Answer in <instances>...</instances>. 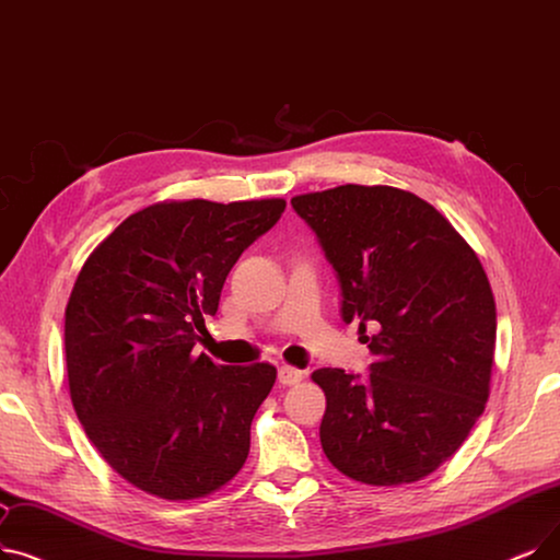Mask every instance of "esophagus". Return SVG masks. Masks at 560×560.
<instances>
[{
  "label": "esophagus",
  "mask_w": 560,
  "mask_h": 560,
  "mask_svg": "<svg viewBox=\"0 0 560 560\" xmlns=\"http://www.w3.org/2000/svg\"><path fill=\"white\" fill-rule=\"evenodd\" d=\"M304 377H306L304 371H300V369H295V366H281V369H279V382H281L283 386H295V384H300Z\"/></svg>",
  "instance_id": "esophagus-1"
}]
</instances>
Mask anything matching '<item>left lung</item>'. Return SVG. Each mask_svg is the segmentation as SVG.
I'll use <instances>...</instances> for the list:
<instances>
[{
  "instance_id": "obj_1",
  "label": "left lung",
  "mask_w": 560,
  "mask_h": 560,
  "mask_svg": "<svg viewBox=\"0 0 560 560\" xmlns=\"http://www.w3.org/2000/svg\"><path fill=\"white\" fill-rule=\"evenodd\" d=\"M290 203L334 265L340 315L359 318L375 354L366 380L313 371L327 398L323 451L352 480L417 482L462 446L490 398L497 304L488 275L446 217L411 191L338 185Z\"/></svg>"
}]
</instances>
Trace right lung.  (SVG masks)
I'll use <instances>...</instances> for the list:
<instances>
[{"label": "right lung", "instance_id": "add662e5", "mask_svg": "<svg viewBox=\"0 0 560 560\" xmlns=\"http://www.w3.org/2000/svg\"><path fill=\"white\" fill-rule=\"evenodd\" d=\"M283 199L160 201L84 260L66 306L70 400L107 465L145 494L220 492L249 455L277 369L194 354L231 267L270 231Z\"/></svg>", "mask_w": 560, "mask_h": 560}]
</instances>
